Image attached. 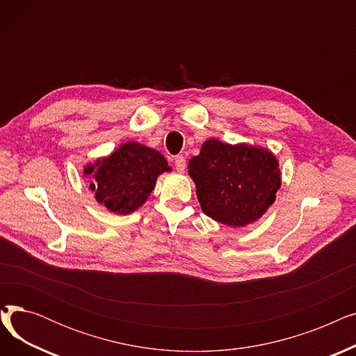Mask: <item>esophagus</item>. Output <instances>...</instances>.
<instances>
[{"mask_svg": "<svg viewBox=\"0 0 356 356\" xmlns=\"http://www.w3.org/2000/svg\"><path fill=\"white\" fill-rule=\"evenodd\" d=\"M175 165H176V170L179 173H183L184 168H186V159L183 156H176L175 159Z\"/></svg>", "mask_w": 356, "mask_h": 356, "instance_id": "34e87169", "label": "esophagus"}]
</instances>
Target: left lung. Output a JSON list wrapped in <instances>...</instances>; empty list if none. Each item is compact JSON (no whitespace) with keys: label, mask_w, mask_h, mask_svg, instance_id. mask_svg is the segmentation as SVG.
Segmentation results:
<instances>
[{"label":"left lung","mask_w":356,"mask_h":356,"mask_svg":"<svg viewBox=\"0 0 356 356\" xmlns=\"http://www.w3.org/2000/svg\"><path fill=\"white\" fill-rule=\"evenodd\" d=\"M189 176L204 215L231 228L258 220L282 188L278 161L270 149L209 138L189 160Z\"/></svg>","instance_id":"1"}]
</instances>
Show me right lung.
Segmentation results:
<instances>
[{
  "label": "right lung",
  "instance_id": "right-lung-1",
  "mask_svg": "<svg viewBox=\"0 0 356 356\" xmlns=\"http://www.w3.org/2000/svg\"><path fill=\"white\" fill-rule=\"evenodd\" d=\"M157 149L127 141L106 157L83 167L89 189L99 204L118 215H129L143 207L153 192L157 177L170 172Z\"/></svg>",
  "mask_w": 356,
  "mask_h": 356
}]
</instances>
